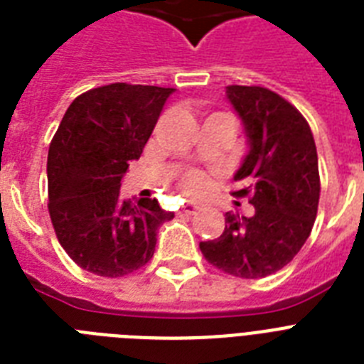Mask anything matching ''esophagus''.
I'll list each match as a JSON object with an SVG mask.
<instances>
[{"label": "esophagus", "mask_w": 364, "mask_h": 364, "mask_svg": "<svg viewBox=\"0 0 364 364\" xmlns=\"http://www.w3.org/2000/svg\"><path fill=\"white\" fill-rule=\"evenodd\" d=\"M200 208L196 204H185L183 205V213H187V215H194Z\"/></svg>", "instance_id": "34e87169"}]
</instances>
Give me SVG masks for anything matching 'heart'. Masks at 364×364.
<instances>
[{
  "label": "heart",
  "instance_id": "obj_1",
  "mask_svg": "<svg viewBox=\"0 0 364 364\" xmlns=\"http://www.w3.org/2000/svg\"><path fill=\"white\" fill-rule=\"evenodd\" d=\"M181 185L187 194H200L208 188V177L202 171H188L187 176L183 177Z\"/></svg>",
  "mask_w": 364,
  "mask_h": 364
}]
</instances>
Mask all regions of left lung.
<instances>
[{
  "label": "left lung",
  "mask_w": 364,
  "mask_h": 364,
  "mask_svg": "<svg viewBox=\"0 0 364 364\" xmlns=\"http://www.w3.org/2000/svg\"><path fill=\"white\" fill-rule=\"evenodd\" d=\"M227 98L249 139L232 196H247L255 213H227L221 236L200 251L219 270L257 279L287 266L310 236L321 193L317 149L302 113L279 94L230 85Z\"/></svg>",
  "instance_id": "8db88e82"
}]
</instances>
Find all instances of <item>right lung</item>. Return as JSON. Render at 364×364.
<instances>
[{
    "label": "right lung",
    "instance_id": "1",
    "mask_svg": "<svg viewBox=\"0 0 364 364\" xmlns=\"http://www.w3.org/2000/svg\"><path fill=\"white\" fill-rule=\"evenodd\" d=\"M173 88L113 82L77 96L47 159L48 213L60 245L82 270L122 277L153 259L173 213L156 198L122 200L128 162L141 156Z\"/></svg>",
    "mask_w": 364,
    "mask_h": 364
}]
</instances>
